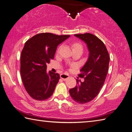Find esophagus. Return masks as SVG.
Returning <instances> with one entry per match:
<instances>
[{
  "label": "esophagus",
  "mask_w": 132,
  "mask_h": 132,
  "mask_svg": "<svg viewBox=\"0 0 132 132\" xmlns=\"http://www.w3.org/2000/svg\"><path fill=\"white\" fill-rule=\"evenodd\" d=\"M69 75H67L65 73H63V74H61L60 75V78L61 79H62L64 81H65L67 79H68L69 78Z\"/></svg>",
  "instance_id": "obj_1"
}]
</instances>
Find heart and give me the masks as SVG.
<instances>
[{
  "label": "heart",
  "mask_w": 132,
  "mask_h": 132,
  "mask_svg": "<svg viewBox=\"0 0 132 132\" xmlns=\"http://www.w3.org/2000/svg\"><path fill=\"white\" fill-rule=\"evenodd\" d=\"M73 50L77 49V48H82V46H81V45L79 43H74L73 44ZM60 48H59V51L60 50Z\"/></svg>",
  "instance_id": "b5f03b06"
}]
</instances>
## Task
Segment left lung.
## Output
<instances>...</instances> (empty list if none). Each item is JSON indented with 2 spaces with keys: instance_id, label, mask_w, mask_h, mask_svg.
<instances>
[{
  "instance_id": "left-lung-1",
  "label": "left lung",
  "mask_w": 132,
  "mask_h": 132,
  "mask_svg": "<svg viewBox=\"0 0 132 132\" xmlns=\"http://www.w3.org/2000/svg\"><path fill=\"white\" fill-rule=\"evenodd\" d=\"M74 36L85 42L89 51L88 60L79 75L84 77V81L77 79L76 87L69 90L72 99L82 104L92 101L100 92L108 71L110 57L104 43L94 35L86 33Z\"/></svg>"
}]
</instances>
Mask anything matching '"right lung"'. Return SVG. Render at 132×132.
<instances>
[{
    "label": "right lung",
    "instance_id": "right-lung-1",
    "mask_svg": "<svg viewBox=\"0 0 132 132\" xmlns=\"http://www.w3.org/2000/svg\"><path fill=\"white\" fill-rule=\"evenodd\" d=\"M69 37L42 33L26 42L21 53L20 74L27 92L35 100H46L54 92L60 75L47 73V64L54 59L58 45Z\"/></svg>",
    "mask_w": 132,
    "mask_h": 132
}]
</instances>
